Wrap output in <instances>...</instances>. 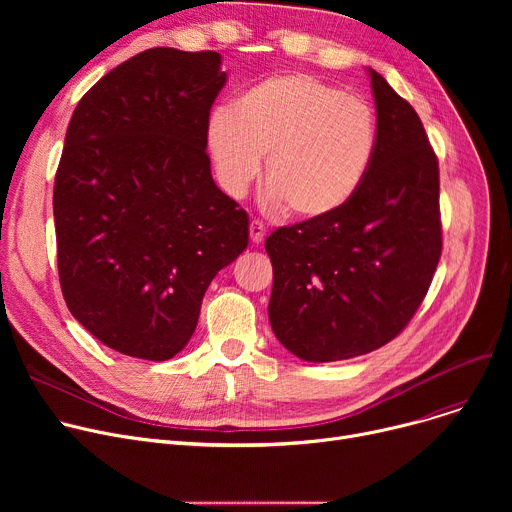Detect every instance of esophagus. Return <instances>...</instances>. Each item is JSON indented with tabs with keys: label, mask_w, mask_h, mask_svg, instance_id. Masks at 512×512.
<instances>
[{
	"label": "esophagus",
	"mask_w": 512,
	"mask_h": 512,
	"mask_svg": "<svg viewBox=\"0 0 512 512\" xmlns=\"http://www.w3.org/2000/svg\"><path fill=\"white\" fill-rule=\"evenodd\" d=\"M249 234H251L253 245H261L263 238H265V226L259 220H253L251 226H249Z\"/></svg>",
	"instance_id": "obj_1"
}]
</instances>
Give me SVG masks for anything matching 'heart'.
Instances as JSON below:
<instances>
[{"instance_id": "obj_1", "label": "heart", "mask_w": 512, "mask_h": 512, "mask_svg": "<svg viewBox=\"0 0 512 512\" xmlns=\"http://www.w3.org/2000/svg\"><path fill=\"white\" fill-rule=\"evenodd\" d=\"M207 149L220 186L240 197L259 176L276 207L319 222L365 186L380 151L373 107L311 74H278L249 87L207 122Z\"/></svg>"}]
</instances>
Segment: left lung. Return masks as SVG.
Segmentation results:
<instances>
[{
  "instance_id": "obj_1",
  "label": "left lung",
  "mask_w": 512,
  "mask_h": 512,
  "mask_svg": "<svg viewBox=\"0 0 512 512\" xmlns=\"http://www.w3.org/2000/svg\"><path fill=\"white\" fill-rule=\"evenodd\" d=\"M367 72L380 151L361 193L332 218L282 226L265 240L272 330L309 363L353 359L396 338L442 253L438 157L411 103Z\"/></svg>"
}]
</instances>
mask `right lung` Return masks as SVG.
<instances>
[{
	"label": "right lung",
	"instance_id": "add662e5",
	"mask_svg": "<svg viewBox=\"0 0 512 512\" xmlns=\"http://www.w3.org/2000/svg\"><path fill=\"white\" fill-rule=\"evenodd\" d=\"M218 51L153 47L78 101L53 186L58 272L80 326L114 351L166 361L205 290L249 245V215L211 178Z\"/></svg>",
	"mask_w": 512,
	"mask_h": 512
}]
</instances>
